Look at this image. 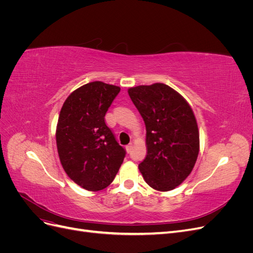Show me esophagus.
I'll list each match as a JSON object with an SVG mask.
<instances>
[{
	"label": "esophagus",
	"mask_w": 253,
	"mask_h": 253,
	"mask_svg": "<svg viewBox=\"0 0 253 253\" xmlns=\"http://www.w3.org/2000/svg\"><path fill=\"white\" fill-rule=\"evenodd\" d=\"M132 149H133V144H132V143H129V144H127V145H126V152H127V153H129V152H131V151H132Z\"/></svg>",
	"instance_id": "obj_1"
}]
</instances>
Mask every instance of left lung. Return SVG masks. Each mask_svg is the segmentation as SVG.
<instances>
[{
  "mask_svg": "<svg viewBox=\"0 0 253 253\" xmlns=\"http://www.w3.org/2000/svg\"><path fill=\"white\" fill-rule=\"evenodd\" d=\"M127 93L147 129V156L138 168L157 191L175 189L192 172L200 152L194 113L179 93L164 83L129 87Z\"/></svg>",
  "mask_w": 253,
  "mask_h": 253,
  "instance_id": "8db88e82",
  "label": "left lung"
}]
</instances>
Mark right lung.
I'll return each instance as SVG.
<instances>
[{
  "label": "right lung",
  "instance_id": "add662e5",
  "mask_svg": "<svg viewBox=\"0 0 253 253\" xmlns=\"http://www.w3.org/2000/svg\"><path fill=\"white\" fill-rule=\"evenodd\" d=\"M120 87L94 81L75 89L60 111L56 129L61 165L74 182L87 191L111 185L126 156L104 116Z\"/></svg>",
  "mask_w": 253,
  "mask_h": 253
}]
</instances>
